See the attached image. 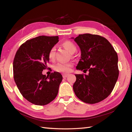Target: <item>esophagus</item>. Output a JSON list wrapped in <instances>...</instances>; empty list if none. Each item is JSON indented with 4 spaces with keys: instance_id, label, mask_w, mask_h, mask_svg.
Returning a JSON list of instances; mask_svg holds the SVG:
<instances>
[{
    "instance_id": "esophagus-1",
    "label": "esophagus",
    "mask_w": 132,
    "mask_h": 132,
    "mask_svg": "<svg viewBox=\"0 0 132 132\" xmlns=\"http://www.w3.org/2000/svg\"><path fill=\"white\" fill-rule=\"evenodd\" d=\"M68 74H63V78H67L68 76Z\"/></svg>"
}]
</instances>
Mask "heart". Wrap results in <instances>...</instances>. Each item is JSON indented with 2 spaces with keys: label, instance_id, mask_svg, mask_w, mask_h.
<instances>
[{
  "label": "heart",
  "instance_id": "1",
  "mask_svg": "<svg viewBox=\"0 0 132 132\" xmlns=\"http://www.w3.org/2000/svg\"><path fill=\"white\" fill-rule=\"evenodd\" d=\"M62 46L68 51L70 53H74L77 51V47L74 43L70 41H65L62 43ZM55 57V48L52 47L48 53V58L50 60H53ZM72 64L71 63H58L55 66V69L59 72L68 73L71 70Z\"/></svg>",
  "mask_w": 132,
  "mask_h": 132
}]
</instances>
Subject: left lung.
Wrapping results in <instances>:
<instances>
[{
	"label": "left lung",
	"instance_id": "left-lung-1",
	"mask_svg": "<svg viewBox=\"0 0 132 132\" xmlns=\"http://www.w3.org/2000/svg\"><path fill=\"white\" fill-rule=\"evenodd\" d=\"M74 39L81 50L77 69L89 74H75L73 90L85 103L94 104L107 97L112 91L119 75L118 55L111 44L101 36L85 34Z\"/></svg>",
	"mask_w": 132,
	"mask_h": 132
}]
</instances>
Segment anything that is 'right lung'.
I'll list each match as a JSON object with an SVG mask.
<instances>
[{"label": "right lung", "mask_w": 132, "mask_h": 132, "mask_svg": "<svg viewBox=\"0 0 132 132\" xmlns=\"http://www.w3.org/2000/svg\"><path fill=\"white\" fill-rule=\"evenodd\" d=\"M58 36H39L19 47L13 62L14 79L20 92L33 104L43 106L56 97L62 75L57 71L42 74L49 62L48 53L58 43Z\"/></svg>", "instance_id": "right-lung-1"}]
</instances>
